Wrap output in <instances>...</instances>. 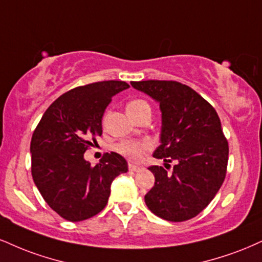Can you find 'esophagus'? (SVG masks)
<instances>
[{"instance_id": "obj_1", "label": "esophagus", "mask_w": 262, "mask_h": 262, "mask_svg": "<svg viewBox=\"0 0 262 262\" xmlns=\"http://www.w3.org/2000/svg\"><path fill=\"white\" fill-rule=\"evenodd\" d=\"M129 169H130V171H133V172H139V171H141V169H143V167L133 165V163H129Z\"/></svg>"}]
</instances>
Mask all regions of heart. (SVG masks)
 Instances as JSON below:
<instances>
[{"label":"heart","mask_w":262,"mask_h":262,"mask_svg":"<svg viewBox=\"0 0 262 262\" xmlns=\"http://www.w3.org/2000/svg\"><path fill=\"white\" fill-rule=\"evenodd\" d=\"M144 108H150L146 101L144 100H133L128 102L127 112L134 113L139 112ZM151 147L149 141H135V140H124L116 145V150L121 155L127 157L130 161H138L141 159L145 151H147Z\"/></svg>","instance_id":"obj_1"}]
</instances>
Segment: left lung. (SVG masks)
Instances as JSON below:
<instances>
[{
    "instance_id": "obj_1",
    "label": "left lung",
    "mask_w": 262,
    "mask_h": 262,
    "mask_svg": "<svg viewBox=\"0 0 262 262\" xmlns=\"http://www.w3.org/2000/svg\"><path fill=\"white\" fill-rule=\"evenodd\" d=\"M132 86L160 105L161 134L155 159L176 161L172 173L151 166L155 185L145 204L156 216L187 221L215 198L226 177L228 143L212 106L196 91L178 81H132Z\"/></svg>"
}]
</instances>
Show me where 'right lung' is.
Here are the masks:
<instances>
[{
  "mask_svg": "<svg viewBox=\"0 0 262 262\" xmlns=\"http://www.w3.org/2000/svg\"><path fill=\"white\" fill-rule=\"evenodd\" d=\"M125 81L108 80L69 90L46 110L31 138V174L53 211L79 222L103 210L117 176L128 171L124 157L106 154L95 166L84 152L102 134V116Z\"/></svg>",
  "mask_w": 262,
  "mask_h": 262,
  "instance_id": "add662e5",
  "label": "right lung"
}]
</instances>
